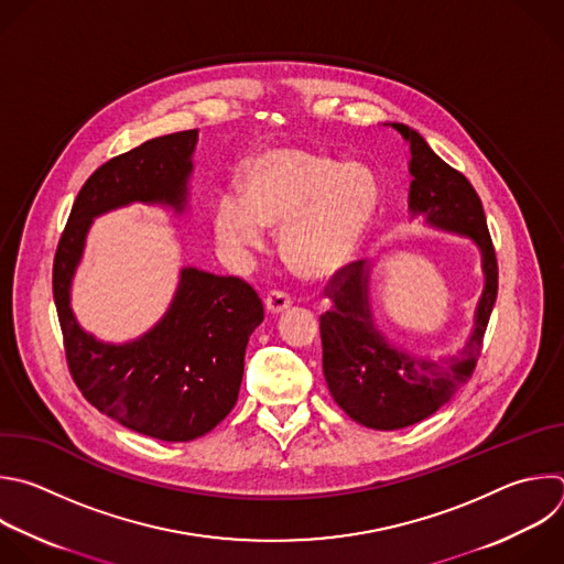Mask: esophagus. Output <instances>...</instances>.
<instances>
[{"instance_id": "34e87169", "label": "esophagus", "mask_w": 564, "mask_h": 564, "mask_svg": "<svg viewBox=\"0 0 564 564\" xmlns=\"http://www.w3.org/2000/svg\"><path fill=\"white\" fill-rule=\"evenodd\" d=\"M290 305H292V299H290L285 292L274 290V292H270V294L265 296V310H268V314H272V316H279V314L285 312Z\"/></svg>"}]
</instances>
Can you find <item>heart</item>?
Segmentation results:
<instances>
[{
	"label": "heart",
	"mask_w": 564,
	"mask_h": 564,
	"mask_svg": "<svg viewBox=\"0 0 564 564\" xmlns=\"http://www.w3.org/2000/svg\"><path fill=\"white\" fill-rule=\"evenodd\" d=\"M241 191L215 204L219 241L239 252H259L265 228L281 230V252L303 279H327L360 246L379 206V183L356 161L338 163L323 152L270 148L241 174Z\"/></svg>",
	"instance_id": "obj_1"
}]
</instances>
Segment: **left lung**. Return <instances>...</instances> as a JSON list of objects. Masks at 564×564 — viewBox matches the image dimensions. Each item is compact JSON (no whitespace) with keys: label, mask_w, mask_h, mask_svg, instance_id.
Returning <instances> with one entry per match:
<instances>
[{"label":"left lung","mask_w":564,"mask_h":564,"mask_svg":"<svg viewBox=\"0 0 564 564\" xmlns=\"http://www.w3.org/2000/svg\"><path fill=\"white\" fill-rule=\"evenodd\" d=\"M410 143V215L427 226L467 237L482 259V294L474 327L458 354L438 360L412 356L379 332L369 305L365 261L340 268L325 288L332 307L321 316L323 373L332 399L369 430H403L438 412L471 377L498 294V263L482 204L471 183L447 165L405 123H390Z\"/></svg>","instance_id":"8db88e82"}]
</instances>
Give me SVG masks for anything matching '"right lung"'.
<instances>
[{"label": "right lung", "instance_id": "obj_1", "mask_svg": "<svg viewBox=\"0 0 564 564\" xmlns=\"http://www.w3.org/2000/svg\"><path fill=\"white\" fill-rule=\"evenodd\" d=\"M197 137V130L156 137L97 167L73 204L53 265L73 381L101 414L165 443L208 434L237 405L246 347L263 321L259 294L237 276L183 268L159 323L117 345L77 323L70 288L99 215L130 204L185 210Z\"/></svg>", "mask_w": 564, "mask_h": 564}]
</instances>
